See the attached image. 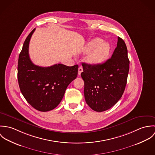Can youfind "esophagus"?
Here are the masks:
<instances>
[{
  "label": "esophagus",
  "instance_id": "esophagus-1",
  "mask_svg": "<svg viewBox=\"0 0 155 155\" xmlns=\"http://www.w3.org/2000/svg\"><path fill=\"white\" fill-rule=\"evenodd\" d=\"M83 71V68L82 67H79V68H78V74L79 75H81V73Z\"/></svg>",
  "mask_w": 155,
  "mask_h": 155
}]
</instances>
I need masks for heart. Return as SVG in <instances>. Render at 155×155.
<instances>
[{"label": "heart", "mask_w": 155, "mask_h": 155, "mask_svg": "<svg viewBox=\"0 0 155 155\" xmlns=\"http://www.w3.org/2000/svg\"><path fill=\"white\" fill-rule=\"evenodd\" d=\"M87 60L89 64L98 65L104 62L108 57L110 46L106 42H101L99 38H95L90 41L87 45L86 51H89Z\"/></svg>", "instance_id": "b5f03b06"}]
</instances>
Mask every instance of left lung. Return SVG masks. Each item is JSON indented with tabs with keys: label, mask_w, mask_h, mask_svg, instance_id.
I'll use <instances>...</instances> for the list:
<instances>
[{
	"label": "left lung",
	"mask_w": 155,
	"mask_h": 155,
	"mask_svg": "<svg viewBox=\"0 0 155 155\" xmlns=\"http://www.w3.org/2000/svg\"><path fill=\"white\" fill-rule=\"evenodd\" d=\"M86 103L95 111L110 109L121 98L127 82L130 61L124 40L117 38L110 58L98 65L82 63Z\"/></svg>",
	"instance_id": "left-lung-1"
}]
</instances>
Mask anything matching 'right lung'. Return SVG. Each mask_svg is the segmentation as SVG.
Returning a JSON list of instances; mask_svg holds the SVG:
<instances>
[{
  "label": "right lung",
  "instance_id": "1",
  "mask_svg": "<svg viewBox=\"0 0 155 155\" xmlns=\"http://www.w3.org/2000/svg\"><path fill=\"white\" fill-rule=\"evenodd\" d=\"M35 30L27 37L19 55L18 81L27 101L38 110L48 111L55 109L62 100L67 87L77 77L78 65H35L28 54L29 42Z\"/></svg>",
  "mask_w": 155,
  "mask_h": 155
}]
</instances>
